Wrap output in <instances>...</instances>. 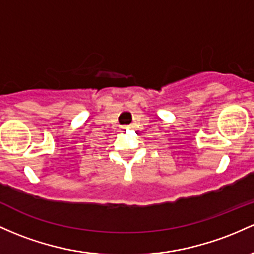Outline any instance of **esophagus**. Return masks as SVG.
<instances>
[{
	"mask_svg": "<svg viewBox=\"0 0 254 254\" xmlns=\"http://www.w3.org/2000/svg\"><path fill=\"white\" fill-rule=\"evenodd\" d=\"M129 127H125V129H129Z\"/></svg>",
	"mask_w": 254,
	"mask_h": 254,
	"instance_id": "1",
	"label": "esophagus"
}]
</instances>
